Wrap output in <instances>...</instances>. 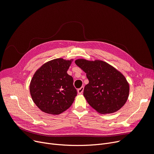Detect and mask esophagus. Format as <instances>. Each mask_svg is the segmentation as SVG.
Here are the masks:
<instances>
[{"instance_id": "1", "label": "esophagus", "mask_w": 154, "mask_h": 154, "mask_svg": "<svg viewBox=\"0 0 154 154\" xmlns=\"http://www.w3.org/2000/svg\"><path fill=\"white\" fill-rule=\"evenodd\" d=\"M83 90H84V87H83V86H82L81 88H79V89L78 90V94H82L83 92Z\"/></svg>"}]
</instances>
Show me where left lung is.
<instances>
[{
  "label": "left lung",
  "mask_w": 154,
  "mask_h": 154,
  "mask_svg": "<svg viewBox=\"0 0 154 154\" xmlns=\"http://www.w3.org/2000/svg\"><path fill=\"white\" fill-rule=\"evenodd\" d=\"M76 64L86 73L89 80L83 91L88 104L101 114L116 112L125 105L129 84L122 73L107 63L78 59Z\"/></svg>",
  "instance_id": "1"
}]
</instances>
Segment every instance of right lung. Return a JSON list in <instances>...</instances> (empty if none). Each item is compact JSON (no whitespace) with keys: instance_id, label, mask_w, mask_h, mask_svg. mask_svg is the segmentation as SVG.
Wrapping results in <instances>:
<instances>
[{"instance_id":"right-lung-1","label":"right lung","mask_w":154,"mask_h":154,"mask_svg":"<svg viewBox=\"0 0 154 154\" xmlns=\"http://www.w3.org/2000/svg\"><path fill=\"white\" fill-rule=\"evenodd\" d=\"M72 61L57 58L35 72L29 90L34 103L43 112L59 115L72 104L77 91L72 77L67 73Z\"/></svg>"}]
</instances>
